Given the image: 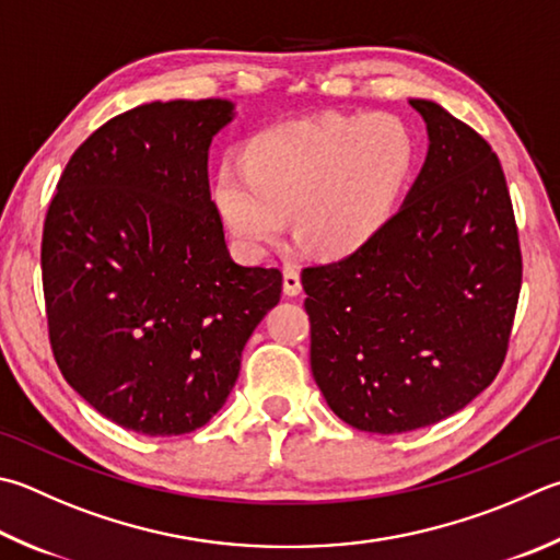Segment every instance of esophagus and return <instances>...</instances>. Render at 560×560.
Segmentation results:
<instances>
[{
	"instance_id": "esophagus-1",
	"label": "esophagus",
	"mask_w": 560,
	"mask_h": 560,
	"mask_svg": "<svg viewBox=\"0 0 560 560\" xmlns=\"http://www.w3.org/2000/svg\"><path fill=\"white\" fill-rule=\"evenodd\" d=\"M301 289L303 287L299 271L293 267H283V293H287V296H299Z\"/></svg>"
}]
</instances>
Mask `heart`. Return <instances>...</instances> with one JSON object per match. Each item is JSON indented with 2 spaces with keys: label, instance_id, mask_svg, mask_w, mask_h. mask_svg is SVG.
Here are the masks:
<instances>
[{
  "label": "heart",
  "instance_id": "heart-1",
  "mask_svg": "<svg viewBox=\"0 0 560 560\" xmlns=\"http://www.w3.org/2000/svg\"><path fill=\"white\" fill-rule=\"evenodd\" d=\"M416 161L409 127L394 115L323 117L261 129L225 161L212 200L249 254L293 237L318 259L368 249L392 220Z\"/></svg>",
  "mask_w": 560,
  "mask_h": 560
}]
</instances>
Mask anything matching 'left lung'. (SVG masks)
<instances>
[{
	"instance_id": "obj_1",
	"label": "left lung",
	"mask_w": 560,
	"mask_h": 560,
	"mask_svg": "<svg viewBox=\"0 0 560 560\" xmlns=\"http://www.w3.org/2000/svg\"><path fill=\"white\" fill-rule=\"evenodd\" d=\"M429 154L401 210L352 257L301 273L313 380L358 431L448 419L500 372L522 249L492 147L431 100H409Z\"/></svg>"
}]
</instances>
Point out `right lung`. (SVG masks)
I'll return each instance as SVG.
<instances>
[{
	"mask_svg": "<svg viewBox=\"0 0 560 560\" xmlns=\"http://www.w3.org/2000/svg\"><path fill=\"white\" fill-rule=\"evenodd\" d=\"M228 100H171L112 117L70 156L50 200L40 273L66 382L144 435L206 425L242 350L281 299V271L230 257L208 149Z\"/></svg>",
	"mask_w": 560,
	"mask_h": 560,
	"instance_id": "add662e5",
	"label": "right lung"
}]
</instances>
